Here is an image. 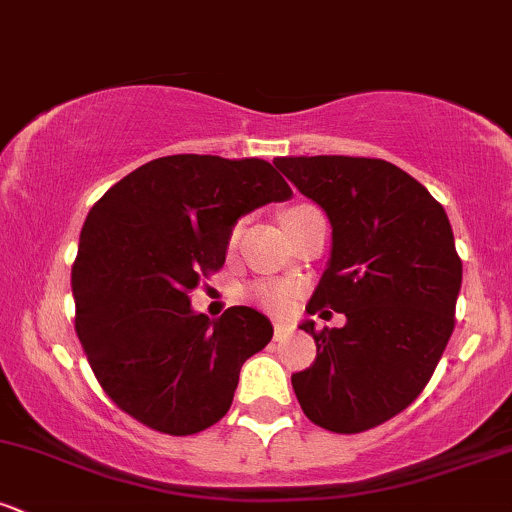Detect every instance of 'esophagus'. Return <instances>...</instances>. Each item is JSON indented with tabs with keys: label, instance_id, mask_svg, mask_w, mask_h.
<instances>
[{
	"label": "esophagus",
	"instance_id": "1",
	"mask_svg": "<svg viewBox=\"0 0 512 512\" xmlns=\"http://www.w3.org/2000/svg\"><path fill=\"white\" fill-rule=\"evenodd\" d=\"M291 332V327L286 325V322H274V337L276 339H281V337H286V334Z\"/></svg>",
	"mask_w": 512,
	"mask_h": 512
}]
</instances>
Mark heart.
Listing matches in <instances>:
<instances>
[{"instance_id": "b5f03b06", "label": "heart", "mask_w": 512, "mask_h": 512, "mask_svg": "<svg viewBox=\"0 0 512 512\" xmlns=\"http://www.w3.org/2000/svg\"><path fill=\"white\" fill-rule=\"evenodd\" d=\"M313 207H296L291 211H286L284 219H289V216H296V214H303V211H310ZM238 233H240V226L233 228L231 233V243H236L238 240ZM298 289L289 281H274V284H262L255 289V301L262 305V308H267L269 313H276V315H284L289 313L291 305H293V298H296Z\"/></svg>"}]
</instances>
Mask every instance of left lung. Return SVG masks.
<instances>
[{
	"instance_id": "left-lung-1",
	"label": "left lung",
	"mask_w": 512,
	"mask_h": 512,
	"mask_svg": "<svg viewBox=\"0 0 512 512\" xmlns=\"http://www.w3.org/2000/svg\"><path fill=\"white\" fill-rule=\"evenodd\" d=\"M276 166L325 209L332 255L308 303L322 320L313 366L291 375L303 414L334 433L385 424L421 395L452 330L462 260L448 214L383 158L284 156Z\"/></svg>"
}]
</instances>
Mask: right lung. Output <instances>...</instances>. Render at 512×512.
<instances>
[{
	"instance_id": "add662e5",
	"label": "right lung",
	"mask_w": 512,
	"mask_h": 512,
	"mask_svg": "<svg viewBox=\"0 0 512 512\" xmlns=\"http://www.w3.org/2000/svg\"><path fill=\"white\" fill-rule=\"evenodd\" d=\"M293 195L262 158L163 156L115 182L88 211L72 267L76 334L122 411L192 436L231 409L243 363L272 322L233 305L195 313L190 291L226 262L240 216Z\"/></svg>"
}]
</instances>
